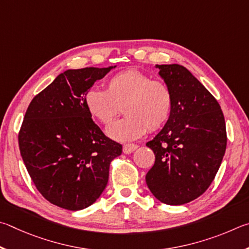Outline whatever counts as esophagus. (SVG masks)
Wrapping results in <instances>:
<instances>
[{"instance_id": "1", "label": "esophagus", "mask_w": 249, "mask_h": 249, "mask_svg": "<svg viewBox=\"0 0 249 249\" xmlns=\"http://www.w3.org/2000/svg\"><path fill=\"white\" fill-rule=\"evenodd\" d=\"M137 149H138L137 144H133V143L131 144V143H130V144H124L122 151H124V154H130V153H132V152L136 151Z\"/></svg>"}]
</instances>
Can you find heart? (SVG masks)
<instances>
[{
    "label": "heart",
    "mask_w": 249,
    "mask_h": 249,
    "mask_svg": "<svg viewBox=\"0 0 249 249\" xmlns=\"http://www.w3.org/2000/svg\"><path fill=\"white\" fill-rule=\"evenodd\" d=\"M85 106L95 119L108 124L122 111L125 117L107 128L117 141H131L162 128L171 117L173 94L162 81H155L139 70H127L107 81L106 90L91 89L85 95Z\"/></svg>",
    "instance_id": "b5f03b06"
}]
</instances>
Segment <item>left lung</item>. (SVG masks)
<instances>
[{"label": "left lung", "instance_id": "left-lung-1", "mask_svg": "<svg viewBox=\"0 0 249 249\" xmlns=\"http://www.w3.org/2000/svg\"><path fill=\"white\" fill-rule=\"evenodd\" d=\"M173 94L164 128L146 146L155 163L145 176L154 197L180 206L200 197L214 179L226 150L223 112L210 91L179 64L155 65Z\"/></svg>", "mask_w": 249, "mask_h": 249}]
</instances>
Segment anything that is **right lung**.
<instances>
[{
    "label": "right lung",
    "mask_w": 249,
    "mask_h": 249,
    "mask_svg": "<svg viewBox=\"0 0 249 249\" xmlns=\"http://www.w3.org/2000/svg\"><path fill=\"white\" fill-rule=\"evenodd\" d=\"M113 68L67 70L35 96L25 113L21 159L39 193L67 210H82L100 197L110 163L121 155V144L105 136L84 100Z\"/></svg>",
    "instance_id": "1"
}]
</instances>
